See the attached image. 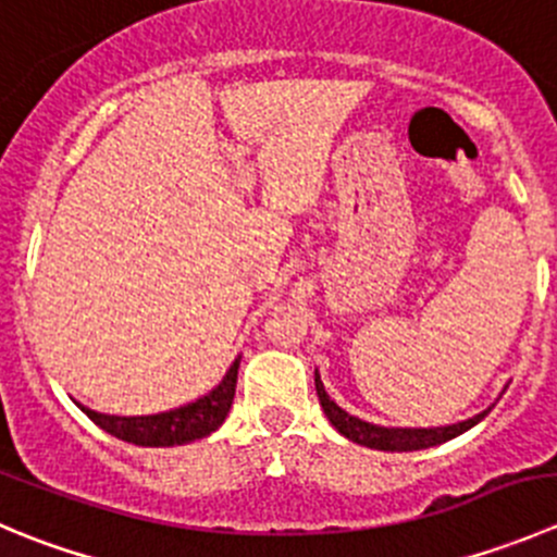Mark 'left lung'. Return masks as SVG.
Returning <instances> with one entry per match:
<instances>
[{
    "instance_id": "1",
    "label": "left lung",
    "mask_w": 557,
    "mask_h": 557,
    "mask_svg": "<svg viewBox=\"0 0 557 557\" xmlns=\"http://www.w3.org/2000/svg\"><path fill=\"white\" fill-rule=\"evenodd\" d=\"M315 392L318 399H321V408L326 413V419L332 422V428L337 430L339 435H345L354 444L367 446V449H377V451H419V449H430V446L446 444V441L457 438L466 430H471L473 424H479L484 416L490 413L482 410L473 419H466V422L449 424V428H381V424H370L361 422L359 416H350L348 410L339 408L334 399H329L326 388H323L321 375L315 372Z\"/></svg>"
}]
</instances>
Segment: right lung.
I'll list each match as a JSON object with an SVG mask.
<instances>
[{"mask_svg":"<svg viewBox=\"0 0 557 557\" xmlns=\"http://www.w3.org/2000/svg\"><path fill=\"white\" fill-rule=\"evenodd\" d=\"M242 359V356H239ZM239 359L228 367L223 381L209 394L187 403L182 408L165 410L154 416H108L75 403L100 430L111 433L113 438L127 441L135 446H182L212 435L228 416L231 403L236 394V375H239Z\"/></svg>","mask_w":557,"mask_h":557,"instance_id":"obj_1","label":"right lung"}]
</instances>
